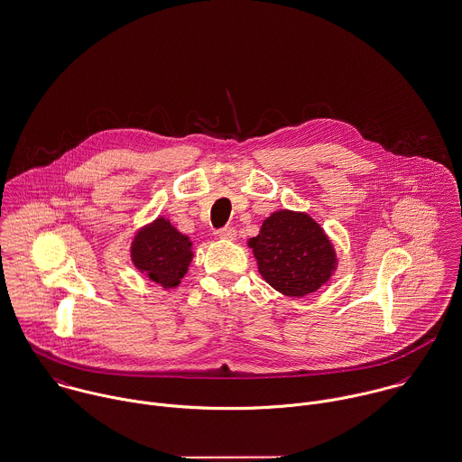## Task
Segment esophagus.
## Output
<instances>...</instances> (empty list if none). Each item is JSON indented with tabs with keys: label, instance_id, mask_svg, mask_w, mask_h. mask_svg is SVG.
<instances>
[{
	"label": "esophagus",
	"instance_id": "34e87169",
	"mask_svg": "<svg viewBox=\"0 0 462 462\" xmlns=\"http://www.w3.org/2000/svg\"><path fill=\"white\" fill-rule=\"evenodd\" d=\"M217 236H219V239H223V241H234L236 236H237V232H236V228L226 226V228H221V230L217 232Z\"/></svg>",
	"mask_w": 462,
	"mask_h": 462
}]
</instances>
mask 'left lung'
Listing matches in <instances>:
<instances>
[{
  "label": "left lung",
  "instance_id": "8db88e82",
  "mask_svg": "<svg viewBox=\"0 0 462 462\" xmlns=\"http://www.w3.org/2000/svg\"><path fill=\"white\" fill-rule=\"evenodd\" d=\"M248 246L254 250L259 273L285 296H307L337 270L334 245L307 212H273Z\"/></svg>",
  "mask_w": 462,
  "mask_h": 462
}]
</instances>
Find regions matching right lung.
Masks as SVG:
<instances>
[{"instance_id": "1", "label": "right lung", "mask_w": 462, "mask_h": 462, "mask_svg": "<svg viewBox=\"0 0 462 462\" xmlns=\"http://www.w3.org/2000/svg\"><path fill=\"white\" fill-rule=\"evenodd\" d=\"M134 266L164 289H175L194 257L190 239L170 219L159 216L134 236L130 246Z\"/></svg>"}]
</instances>
